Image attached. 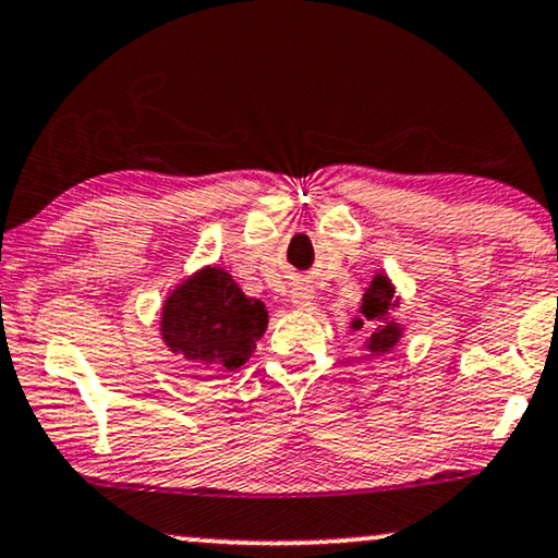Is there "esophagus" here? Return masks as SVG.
Here are the masks:
<instances>
[{
    "instance_id": "34e87169",
    "label": "esophagus",
    "mask_w": 558,
    "mask_h": 558,
    "mask_svg": "<svg viewBox=\"0 0 558 558\" xmlns=\"http://www.w3.org/2000/svg\"><path fill=\"white\" fill-rule=\"evenodd\" d=\"M312 301H314V293H312V288H308V286L301 283L291 291V303L295 308H301V312H306V308L312 306Z\"/></svg>"
}]
</instances>
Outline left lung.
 <instances>
[{
  "instance_id": "obj_1",
  "label": "left lung",
  "mask_w": 558,
  "mask_h": 558,
  "mask_svg": "<svg viewBox=\"0 0 558 558\" xmlns=\"http://www.w3.org/2000/svg\"><path fill=\"white\" fill-rule=\"evenodd\" d=\"M393 283L386 278L384 272H378L376 278L371 280V286L365 288L363 303H361V316L352 319V329H365L368 331V340H365V350H371L373 355H384L389 352L393 344L401 340L404 335V327L393 319V312H397L399 299L393 295Z\"/></svg>"
}]
</instances>
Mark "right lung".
Instances as JSON below:
<instances>
[{"mask_svg":"<svg viewBox=\"0 0 558 558\" xmlns=\"http://www.w3.org/2000/svg\"><path fill=\"white\" fill-rule=\"evenodd\" d=\"M267 329L263 301L246 299L221 267H203L161 306V340L197 371H236Z\"/></svg>","mask_w":558,"mask_h":558,"instance_id":"right-lung-1","label":"right lung"}]
</instances>
